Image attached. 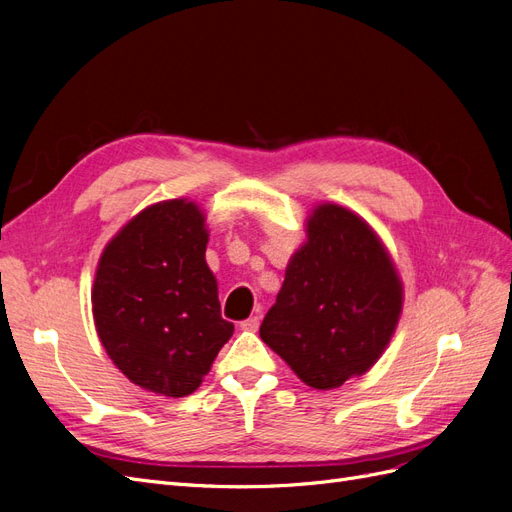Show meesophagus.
<instances>
[{"label": "esophagus", "instance_id": "esophagus-1", "mask_svg": "<svg viewBox=\"0 0 512 512\" xmlns=\"http://www.w3.org/2000/svg\"><path fill=\"white\" fill-rule=\"evenodd\" d=\"M258 324H260V318L258 316H250V318L241 322V329L243 331H256Z\"/></svg>", "mask_w": 512, "mask_h": 512}]
</instances>
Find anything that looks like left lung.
<instances>
[{"label": "left lung", "mask_w": 512, "mask_h": 512, "mask_svg": "<svg viewBox=\"0 0 512 512\" xmlns=\"http://www.w3.org/2000/svg\"><path fill=\"white\" fill-rule=\"evenodd\" d=\"M305 235L260 339L307 386L331 391L363 376L389 346L404 284L376 230L342 205H316Z\"/></svg>", "instance_id": "left-lung-1"}]
</instances>
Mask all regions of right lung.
Listing matches in <instances>:
<instances>
[{
	"label": "right lung",
	"mask_w": 512,
	"mask_h": 512,
	"mask_svg": "<svg viewBox=\"0 0 512 512\" xmlns=\"http://www.w3.org/2000/svg\"><path fill=\"white\" fill-rule=\"evenodd\" d=\"M207 243L205 211L173 198L136 213L98 260V337L121 374L149 393H194L235 331L220 314Z\"/></svg>",
	"instance_id": "right-lung-1"
}]
</instances>
